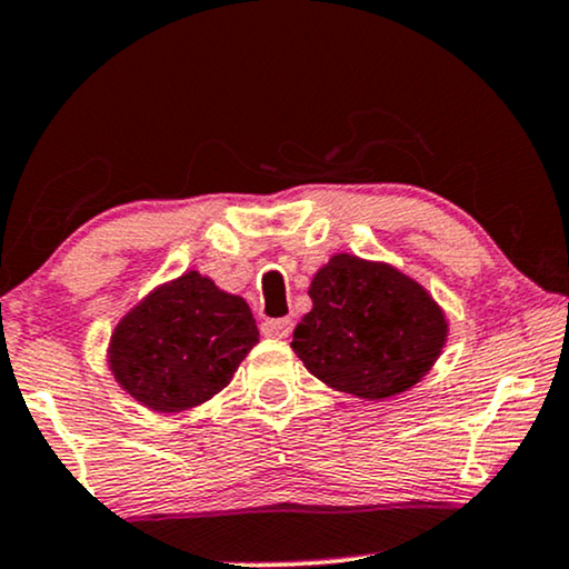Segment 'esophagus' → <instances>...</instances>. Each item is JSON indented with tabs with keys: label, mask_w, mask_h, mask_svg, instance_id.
<instances>
[{
	"label": "esophagus",
	"mask_w": 569,
	"mask_h": 569,
	"mask_svg": "<svg viewBox=\"0 0 569 569\" xmlns=\"http://www.w3.org/2000/svg\"><path fill=\"white\" fill-rule=\"evenodd\" d=\"M262 336H268V338H289L291 336V320L289 318L264 320L262 322Z\"/></svg>",
	"instance_id": "obj_1"
}]
</instances>
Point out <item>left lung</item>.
<instances>
[{
    "mask_svg": "<svg viewBox=\"0 0 569 569\" xmlns=\"http://www.w3.org/2000/svg\"><path fill=\"white\" fill-rule=\"evenodd\" d=\"M291 349L328 388L383 401L433 370L449 336L441 305L391 262L338 251L312 276Z\"/></svg>",
    "mask_w": 569,
    "mask_h": 569,
    "instance_id": "left-lung-1",
    "label": "left lung"
}]
</instances>
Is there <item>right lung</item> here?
<instances>
[{
	"label": "right lung",
	"instance_id": "right-lung-1",
	"mask_svg": "<svg viewBox=\"0 0 569 569\" xmlns=\"http://www.w3.org/2000/svg\"><path fill=\"white\" fill-rule=\"evenodd\" d=\"M260 341L247 299L186 270L164 280L118 320L107 365L128 397L176 415L210 401L231 383Z\"/></svg>",
	"mask_w": 569,
	"mask_h": 569
}]
</instances>
